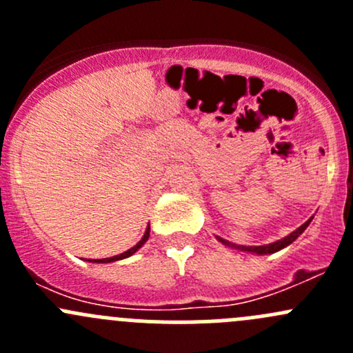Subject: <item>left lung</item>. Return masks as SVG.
Masks as SVG:
<instances>
[{"label": "left lung", "mask_w": 353, "mask_h": 353, "mask_svg": "<svg viewBox=\"0 0 353 353\" xmlns=\"http://www.w3.org/2000/svg\"><path fill=\"white\" fill-rule=\"evenodd\" d=\"M311 220H312V216H311V219L307 220V222L302 223V225L299 227V229H295L294 232L288 234L287 237H283V239L276 241V243L266 244V245H236V244L229 243V241L222 239V237H219V241H220V243L225 244V245H230V248H236V249H239V251H248V252H252V254H272V252L280 251V249L287 248L288 244L294 243V241L297 239V237L301 236V234L304 232L305 229H307V225H309V223H311Z\"/></svg>", "instance_id": "left-lung-1"}]
</instances>
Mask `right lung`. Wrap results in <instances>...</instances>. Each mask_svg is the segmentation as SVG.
<instances>
[{"mask_svg":"<svg viewBox=\"0 0 353 353\" xmlns=\"http://www.w3.org/2000/svg\"><path fill=\"white\" fill-rule=\"evenodd\" d=\"M148 237H150V225L147 227V230H145L143 237H141V241H140V243H138L137 245H133V248H131V249H128V251L121 252V254H117V256H112V258L94 259V263H112V261H119V259H124V258H130L131 254H134V252H137L138 249L141 248V245H143L145 243H147V241H148ZM90 261H92V259H90Z\"/></svg>","mask_w":353,"mask_h":353,"instance_id":"1","label":"right lung"}]
</instances>
